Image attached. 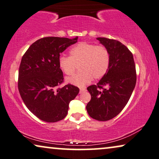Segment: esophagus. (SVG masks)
Masks as SVG:
<instances>
[{
	"label": "esophagus",
	"instance_id": "34e87169",
	"mask_svg": "<svg viewBox=\"0 0 159 159\" xmlns=\"http://www.w3.org/2000/svg\"><path fill=\"white\" fill-rule=\"evenodd\" d=\"M86 90V88H81V89H80V94H81V93L84 92Z\"/></svg>",
	"mask_w": 159,
	"mask_h": 159
}]
</instances>
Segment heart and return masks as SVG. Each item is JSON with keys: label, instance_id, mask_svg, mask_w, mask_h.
Returning a JSON list of instances; mask_svg holds the SVG:
<instances>
[{"label": "heart", "instance_id": "heart-1", "mask_svg": "<svg viewBox=\"0 0 159 159\" xmlns=\"http://www.w3.org/2000/svg\"><path fill=\"white\" fill-rule=\"evenodd\" d=\"M111 53L104 45L81 42L70 51V57L59 59V67L67 75H73L78 65L80 72L67 78L68 83L77 86H85L91 80H98L108 71Z\"/></svg>", "mask_w": 159, "mask_h": 159}]
</instances>
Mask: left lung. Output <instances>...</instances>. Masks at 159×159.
<instances>
[{
    "label": "left lung",
    "mask_w": 159,
    "mask_h": 159,
    "mask_svg": "<svg viewBox=\"0 0 159 159\" xmlns=\"http://www.w3.org/2000/svg\"><path fill=\"white\" fill-rule=\"evenodd\" d=\"M111 53L108 71L96 85L87 90L91 100L86 105L90 117L106 121L118 115L129 100L137 81L136 68L132 53L120 41L97 38Z\"/></svg>",
    "instance_id": "obj_1"
}]
</instances>
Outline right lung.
<instances>
[{
  "label": "right lung",
  "instance_id": "obj_1",
  "mask_svg": "<svg viewBox=\"0 0 159 159\" xmlns=\"http://www.w3.org/2000/svg\"><path fill=\"white\" fill-rule=\"evenodd\" d=\"M74 39L45 37L32 44L22 56L19 68L18 89L29 111L43 121L52 123L67 116L70 102L79 92L64 82L59 67L60 54L77 42Z\"/></svg>",
  "mask_w": 159,
  "mask_h": 159
}]
</instances>
